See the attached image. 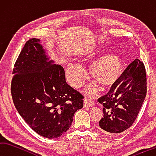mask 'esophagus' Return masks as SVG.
<instances>
[{"label":"esophagus","instance_id":"1","mask_svg":"<svg viewBox=\"0 0 156 156\" xmlns=\"http://www.w3.org/2000/svg\"><path fill=\"white\" fill-rule=\"evenodd\" d=\"M94 105H95V103L89 99H84L83 101L84 108H89V107H91V106H94Z\"/></svg>","mask_w":156,"mask_h":156}]
</instances>
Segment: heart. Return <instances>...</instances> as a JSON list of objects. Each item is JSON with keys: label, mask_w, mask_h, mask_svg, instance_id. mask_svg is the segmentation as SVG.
I'll list each match as a JSON object with an SVG mask.
<instances>
[{"label": "heart", "mask_w": 156, "mask_h": 156, "mask_svg": "<svg viewBox=\"0 0 156 156\" xmlns=\"http://www.w3.org/2000/svg\"><path fill=\"white\" fill-rule=\"evenodd\" d=\"M107 49L101 46L90 48L81 55V60L84 62H90L107 53ZM122 68V62L120 55L116 53H108L92 63L90 74L92 77L102 86L108 87L112 86L118 81L121 75ZM66 76L71 86L78 88L83 86L88 75L80 63L70 62L66 66ZM98 90L99 86L94 82L88 87L86 92L90 96H94Z\"/></svg>", "instance_id": "1"}]
</instances>
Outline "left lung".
Masks as SVG:
<instances>
[{
    "instance_id": "left-lung-1",
    "label": "left lung",
    "mask_w": 156,
    "mask_h": 156,
    "mask_svg": "<svg viewBox=\"0 0 156 156\" xmlns=\"http://www.w3.org/2000/svg\"><path fill=\"white\" fill-rule=\"evenodd\" d=\"M147 94L146 71L143 63L136 59L128 66L108 93L98 100L103 105L99 121L108 134L123 132L132 126Z\"/></svg>"
}]
</instances>
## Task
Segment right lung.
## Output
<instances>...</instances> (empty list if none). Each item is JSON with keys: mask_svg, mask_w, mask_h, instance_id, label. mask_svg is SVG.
<instances>
[{"mask_svg": "<svg viewBox=\"0 0 156 156\" xmlns=\"http://www.w3.org/2000/svg\"><path fill=\"white\" fill-rule=\"evenodd\" d=\"M13 74V101L27 125L47 138L66 132L83 107V97L66 83L64 68L51 59L40 39L26 42Z\"/></svg>", "mask_w": 156, "mask_h": 156, "instance_id": "add662e5", "label": "right lung"}]
</instances>
